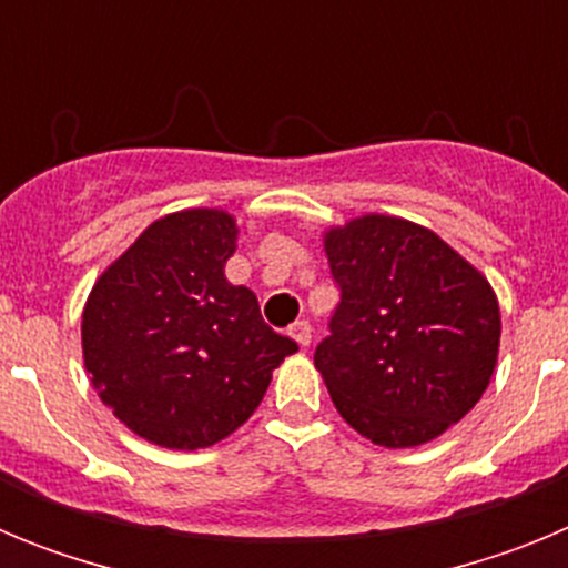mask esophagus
Returning <instances> with one entry per match:
<instances>
[{
	"label": "esophagus",
	"mask_w": 568,
	"mask_h": 568,
	"mask_svg": "<svg viewBox=\"0 0 568 568\" xmlns=\"http://www.w3.org/2000/svg\"><path fill=\"white\" fill-rule=\"evenodd\" d=\"M290 338L298 346H310V341H313V327H310L307 321H295L293 327H290Z\"/></svg>",
	"instance_id": "1"
}]
</instances>
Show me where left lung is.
Returning <instances> with one entry per match:
<instances>
[{"mask_svg": "<svg viewBox=\"0 0 568 568\" xmlns=\"http://www.w3.org/2000/svg\"><path fill=\"white\" fill-rule=\"evenodd\" d=\"M341 301L315 346L335 409L378 446L438 438L478 404L500 344L489 281L446 241L395 215L324 235Z\"/></svg>", "mask_w": 568, "mask_h": 568, "instance_id": "obj_1", "label": "left lung"}]
</instances>
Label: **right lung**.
Wrapping results in <instances>:
<instances>
[{
	"label": "right lung",
	"mask_w": 568,
	"mask_h": 568,
	"mask_svg": "<svg viewBox=\"0 0 568 568\" xmlns=\"http://www.w3.org/2000/svg\"><path fill=\"white\" fill-rule=\"evenodd\" d=\"M235 235L224 210L164 215L84 304V366L99 398L164 449H204L235 433L298 349L264 324L253 290L224 278Z\"/></svg>",
	"instance_id": "1"
}]
</instances>
